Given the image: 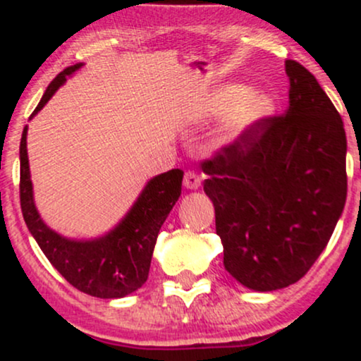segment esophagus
<instances>
[{
    "label": "esophagus",
    "mask_w": 361,
    "mask_h": 361,
    "mask_svg": "<svg viewBox=\"0 0 361 361\" xmlns=\"http://www.w3.org/2000/svg\"><path fill=\"white\" fill-rule=\"evenodd\" d=\"M200 183H202V178L198 176V173H195V171H186L185 173L183 185L186 186V188L197 190L198 186H200Z\"/></svg>",
    "instance_id": "esophagus-1"
}]
</instances>
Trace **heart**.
Listing matches in <instances>:
<instances>
[{"instance_id": "1", "label": "heart", "mask_w": 361, "mask_h": 361, "mask_svg": "<svg viewBox=\"0 0 361 361\" xmlns=\"http://www.w3.org/2000/svg\"><path fill=\"white\" fill-rule=\"evenodd\" d=\"M238 93L239 91H227V93L219 94V97L210 103L209 111L221 110L222 106H226ZM268 110H270V102H268V98H264L263 94H247V97L241 98V100L229 110L227 117L224 118L221 128V139L226 140V142L238 139L251 123H255L256 120H259L263 115H267Z\"/></svg>"}]
</instances>
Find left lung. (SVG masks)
<instances>
[{
  "instance_id": "8db88e82",
  "label": "left lung",
  "mask_w": 361,
  "mask_h": 361,
  "mask_svg": "<svg viewBox=\"0 0 361 361\" xmlns=\"http://www.w3.org/2000/svg\"><path fill=\"white\" fill-rule=\"evenodd\" d=\"M285 71L287 111L256 120L202 161L224 267L258 292L288 287L310 270L346 202L341 115L300 62L285 61Z\"/></svg>"
}]
</instances>
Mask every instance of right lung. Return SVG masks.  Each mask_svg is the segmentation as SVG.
Masks as SVG:
<instances>
[{"label":"right lung","mask_w":361,"mask_h":361,"mask_svg":"<svg viewBox=\"0 0 361 361\" xmlns=\"http://www.w3.org/2000/svg\"><path fill=\"white\" fill-rule=\"evenodd\" d=\"M74 64L57 74L45 90L32 117L51 100L66 81L80 69ZM181 169L152 178L123 221L94 241H73L45 226L34 204L30 166L27 156V127L20 142V205L28 231L51 264L74 288L98 299H120L142 287L149 276L152 251L161 226L181 195Z\"/></svg>","instance_id":"1"}]
</instances>
